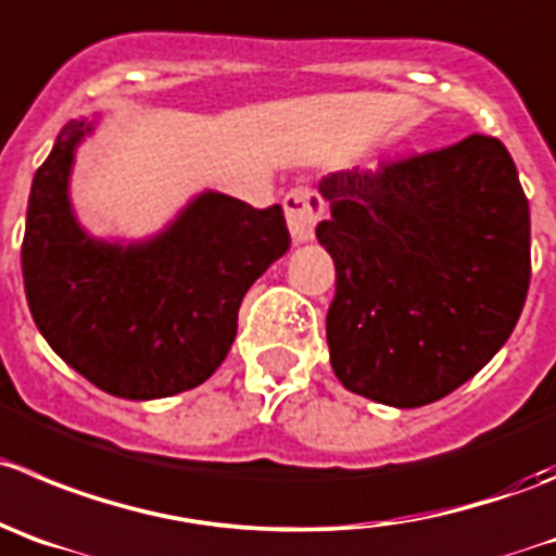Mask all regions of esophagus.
I'll list each match as a JSON object with an SVG mask.
<instances>
[{
	"label": "esophagus",
	"mask_w": 556,
	"mask_h": 556,
	"mask_svg": "<svg viewBox=\"0 0 556 556\" xmlns=\"http://www.w3.org/2000/svg\"><path fill=\"white\" fill-rule=\"evenodd\" d=\"M285 207V219H288L290 236H293L295 243L309 241L315 236V225L326 216V202L324 197L315 189H307V186H295L285 194L282 200Z\"/></svg>",
	"instance_id": "esophagus-1"
}]
</instances>
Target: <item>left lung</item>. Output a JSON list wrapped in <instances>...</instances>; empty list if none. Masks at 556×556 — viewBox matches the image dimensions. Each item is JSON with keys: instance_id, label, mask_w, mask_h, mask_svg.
<instances>
[{"instance_id": "obj_1", "label": "left lung", "mask_w": 556, "mask_h": 556, "mask_svg": "<svg viewBox=\"0 0 556 556\" xmlns=\"http://www.w3.org/2000/svg\"><path fill=\"white\" fill-rule=\"evenodd\" d=\"M315 236L337 271L326 313L342 387L397 408L489 365L527 302L529 202L496 137L342 169L318 184Z\"/></svg>"}]
</instances>
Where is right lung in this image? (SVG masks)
<instances>
[{"instance_id": "obj_1", "label": "right lung", "mask_w": 556, "mask_h": 556, "mask_svg": "<svg viewBox=\"0 0 556 556\" xmlns=\"http://www.w3.org/2000/svg\"><path fill=\"white\" fill-rule=\"evenodd\" d=\"M71 121L35 173L21 243L29 313L51 349L114 397L200 387L225 362L252 282L290 247L282 207L207 191L144 243L92 241L67 205Z\"/></svg>"}]
</instances>
